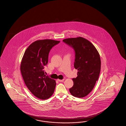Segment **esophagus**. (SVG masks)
<instances>
[{
    "label": "esophagus",
    "mask_w": 126,
    "mask_h": 126,
    "mask_svg": "<svg viewBox=\"0 0 126 126\" xmlns=\"http://www.w3.org/2000/svg\"><path fill=\"white\" fill-rule=\"evenodd\" d=\"M58 81H59V82H63L64 81V79H58Z\"/></svg>",
    "instance_id": "obj_1"
}]
</instances>
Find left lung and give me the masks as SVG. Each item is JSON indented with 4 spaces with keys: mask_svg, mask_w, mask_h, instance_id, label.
Returning a JSON list of instances; mask_svg holds the SVG:
<instances>
[{
    "mask_svg": "<svg viewBox=\"0 0 126 126\" xmlns=\"http://www.w3.org/2000/svg\"><path fill=\"white\" fill-rule=\"evenodd\" d=\"M63 41L74 49V67L78 71L77 77L72 79L74 85L70 92L74 97H84L92 91L99 79L101 67L99 53L89 41L82 37L66 39Z\"/></svg>",
    "mask_w": 126,
    "mask_h": 126,
    "instance_id": "1",
    "label": "left lung"
}]
</instances>
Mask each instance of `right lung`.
<instances>
[{"label":"right lung","instance_id":"right-lung-1","mask_svg":"<svg viewBox=\"0 0 126 126\" xmlns=\"http://www.w3.org/2000/svg\"><path fill=\"white\" fill-rule=\"evenodd\" d=\"M60 42L52 39L37 40L26 49L23 57L20 71L26 87L37 98L47 99L52 95L56 81L45 75L51 49Z\"/></svg>","mask_w":126,"mask_h":126}]
</instances>
